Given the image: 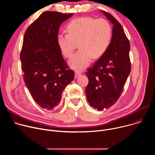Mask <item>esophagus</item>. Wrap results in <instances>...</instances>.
<instances>
[{"mask_svg": "<svg viewBox=\"0 0 155 155\" xmlns=\"http://www.w3.org/2000/svg\"><path fill=\"white\" fill-rule=\"evenodd\" d=\"M80 75H81V73H80V72H76L75 73V78H77L79 77Z\"/></svg>", "mask_w": 155, "mask_h": 155, "instance_id": "esophagus-1", "label": "esophagus"}]
</instances>
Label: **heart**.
Listing matches in <instances>:
<instances>
[{
	"label": "heart",
	"instance_id": "heart-1",
	"mask_svg": "<svg viewBox=\"0 0 155 155\" xmlns=\"http://www.w3.org/2000/svg\"><path fill=\"white\" fill-rule=\"evenodd\" d=\"M69 34H59L58 45L62 54L70 58L78 44L80 50L73 55L69 65L75 71L86 68L92 60L101 58L112 38V28L104 19L82 17L71 21L67 26Z\"/></svg>",
	"mask_w": 155,
	"mask_h": 155
}]
</instances>
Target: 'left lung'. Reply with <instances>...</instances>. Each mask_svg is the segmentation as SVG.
Here are the masks:
<instances>
[{
    "label": "left lung",
    "mask_w": 155,
    "mask_h": 155,
    "mask_svg": "<svg viewBox=\"0 0 155 155\" xmlns=\"http://www.w3.org/2000/svg\"><path fill=\"white\" fill-rule=\"evenodd\" d=\"M101 12L113 25L112 36L105 53L86 73L89 83L85 91L88 102L98 110L117 101L131 70L130 44L122 26L110 14Z\"/></svg>",
    "instance_id": "left-lung-1"
}]
</instances>
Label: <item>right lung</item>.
Instances as JSON below:
<instances>
[{
	"label": "right lung",
	"instance_id": "right-lung-1",
	"mask_svg": "<svg viewBox=\"0 0 155 155\" xmlns=\"http://www.w3.org/2000/svg\"><path fill=\"white\" fill-rule=\"evenodd\" d=\"M72 15L43 12L24 35L20 54L23 78L33 99L46 110L57 107L65 87L74 78L57 43L60 26Z\"/></svg>",
	"mask_w": 155,
	"mask_h": 155
}]
</instances>
